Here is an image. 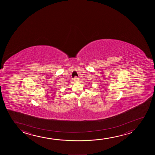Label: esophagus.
Wrapping results in <instances>:
<instances>
[{
    "label": "esophagus",
    "instance_id": "34e87169",
    "mask_svg": "<svg viewBox=\"0 0 155 155\" xmlns=\"http://www.w3.org/2000/svg\"><path fill=\"white\" fill-rule=\"evenodd\" d=\"M74 81H79V78L78 77H77L76 76L74 77Z\"/></svg>",
    "mask_w": 155,
    "mask_h": 155
}]
</instances>
